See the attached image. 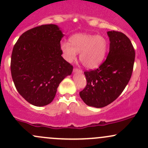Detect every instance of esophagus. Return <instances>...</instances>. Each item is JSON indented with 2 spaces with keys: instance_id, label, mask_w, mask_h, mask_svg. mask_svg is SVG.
<instances>
[{
  "instance_id": "esophagus-1",
  "label": "esophagus",
  "mask_w": 148,
  "mask_h": 148,
  "mask_svg": "<svg viewBox=\"0 0 148 148\" xmlns=\"http://www.w3.org/2000/svg\"><path fill=\"white\" fill-rule=\"evenodd\" d=\"M74 73H79V74H81V73H82L83 72H82V70H81V69H79L75 68V69H74Z\"/></svg>"
}]
</instances>
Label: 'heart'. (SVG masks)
<instances>
[{"instance_id": "obj_1", "label": "heart", "mask_w": 148, "mask_h": 148, "mask_svg": "<svg viewBox=\"0 0 148 148\" xmlns=\"http://www.w3.org/2000/svg\"><path fill=\"white\" fill-rule=\"evenodd\" d=\"M108 42L101 35L76 34L69 38V43L62 42L60 49L64 58L72 62L80 53L79 59L88 69L97 67L104 59Z\"/></svg>"}]
</instances>
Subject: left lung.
<instances>
[{
    "instance_id": "obj_1",
    "label": "left lung",
    "mask_w": 148,
    "mask_h": 148,
    "mask_svg": "<svg viewBox=\"0 0 148 148\" xmlns=\"http://www.w3.org/2000/svg\"><path fill=\"white\" fill-rule=\"evenodd\" d=\"M109 53L98 69L85 72L87 85L79 92L86 104L102 108L115 101L123 92L132 76L135 51L130 39L120 32H107Z\"/></svg>"
}]
</instances>
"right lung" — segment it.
Wrapping results in <instances>:
<instances>
[{
    "label": "right lung",
    "instance_id": "1",
    "mask_svg": "<svg viewBox=\"0 0 148 148\" xmlns=\"http://www.w3.org/2000/svg\"><path fill=\"white\" fill-rule=\"evenodd\" d=\"M64 35L57 25H42L23 33L14 46L12 77L18 93L34 106L51 102L60 83L72 74L73 67L61 56Z\"/></svg>",
    "mask_w": 148,
    "mask_h": 148
}]
</instances>
